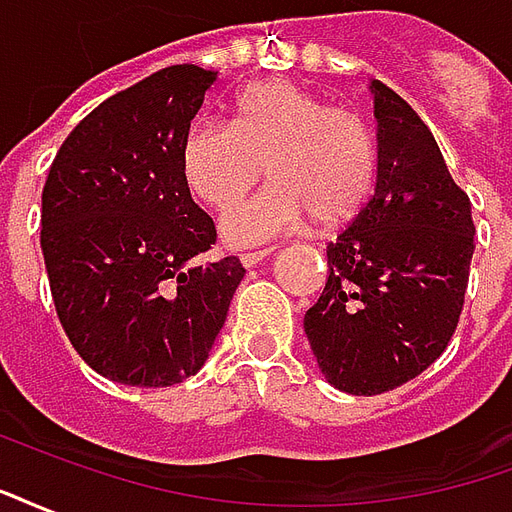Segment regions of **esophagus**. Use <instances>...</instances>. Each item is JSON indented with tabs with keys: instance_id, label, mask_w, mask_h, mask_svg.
<instances>
[{
	"instance_id": "34e87169",
	"label": "esophagus",
	"mask_w": 512,
	"mask_h": 512,
	"mask_svg": "<svg viewBox=\"0 0 512 512\" xmlns=\"http://www.w3.org/2000/svg\"><path fill=\"white\" fill-rule=\"evenodd\" d=\"M274 252H277L274 246H268V249H255V252H244V255H241V263H244L246 268H252L257 266V263H263L266 257L274 255Z\"/></svg>"
}]
</instances>
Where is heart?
I'll return each mask as SVG.
<instances>
[{
  "instance_id": "heart-1",
  "label": "heart",
  "mask_w": 512,
  "mask_h": 512,
  "mask_svg": "<svg viewBox=\"0 0 512 512\" xmlns=\"http://www.w3.org/2000/svg\"><path fill=\"white\" fill-rule=\"evenodd\" d=\"M255 200L224 213L222 235L252 246L307 227H340L365 208L378 172L376 136L351 109L329 106L290 79L244 87L230 104V126L202 120L180 145V172L194 197L230 208L255 189Z\"/></svg>"
}]
</instances>
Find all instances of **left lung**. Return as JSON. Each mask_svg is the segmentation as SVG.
I'll return each instance as SVG.
<instances>
[{
    "instance_id": "obj_1",
    "label": "left lung",
    "mask_w": 512,
    "mask_h": 512,
    "mask_svg": "<svg viewBox=\"0 0 512 512\" xmlns=\"http://www.w3.org/2000/svg\"><path fill=\"white\" fill-rule=\"evenodd\" d=\"M370 93L376 191L326 246L329 279L304 315L318 370L348 395L389 392L444 354L474 255L472 205L428 126L386 84Z\"/></svg>"
}]
</instances>
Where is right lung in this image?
<instances>
[{
	"instance_id": "obj_1",
	"label": "right lung",
	"mask_w": 512,
	"mask_h": 512,
	"mask_svg": "<svg viewBox=\"0 0 512 512\" xmlns=\"http://www.w3.org/2000/svg\"><path fill=\"white\" fill-rule=\"evenodd\" d=\"M216 71L169 65L95 106L54 156L40 249L71 345L98 376L172 386L211 356L246 268L216 241L180 145Z\"/></svg>"
}]
</instances>
